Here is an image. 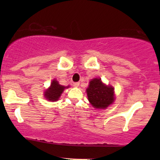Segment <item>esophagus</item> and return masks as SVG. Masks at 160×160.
<instances>
[{
  "label": "esophagus",
  "instance_id": "esophagus-1",
  "mask_svg": "<svg viewBox=\"0 0 160 160\" xmlns=\"http://www.w3.org/2000/svg\"><path fill=\"white\" fill-rule=\"evenodd\" d=\"M73 86L76 87H78V86H79V82H75V83H73Z\"/></svg>",
  "mask_w": 160,
  "mask_h": 160
}]
</instances>
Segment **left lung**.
Instances as JSON below:
<instances>
[{
    "label": "left lung",
    "instance_id": "obj_1",
    "mask_svg": "<svg viewBox=\"0 0 160 160\" xmlns=\"http://www.w3.org/2000/svg\"><path fill=\"white\" fill-rule=\"evenodd\" d=\"M86 92L89 102L95 108L106 109L115 100L113 87L103 84L100 78L92 79Z\"/></svg>",
    "mask_w": 160,
    "mask_h": 160
}]
</instances>
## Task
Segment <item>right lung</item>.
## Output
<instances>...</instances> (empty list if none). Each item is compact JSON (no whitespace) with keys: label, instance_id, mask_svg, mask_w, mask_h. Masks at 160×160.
<instances>
[{"label":"right lung","instance_id":"right-lung-1","mask_svg":"<svg viewBox=\"0 0 160 160\" xmlns=\"http://www.w3.org/2000/svg\"><path fill=\"white\" fill-rule=\"evenodd\" d=\"M68 87L60 85L56 79L52 80L50 87L44 92V97L49 101H57L59 100L64 89Z\"/></svg>","mask_w":160,"mask_h":160}]
</instances>
